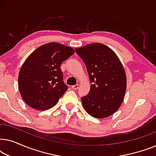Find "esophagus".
<instances>
[{"label": "esophagus", "instance_id": "obj_1", "mask_svg": "<svg viewBox=\"0 0 156 156\" xmlns=\"http://www.w3.org/2000/svg\"><path fill=\"white\" fill-rule=\"evenodd\" d=\"M79 88V84H75V85H73V86H72V89H73V90H76Z\"/></svg>", "mask_w": 156, "mask_h": 156}]
</instances>
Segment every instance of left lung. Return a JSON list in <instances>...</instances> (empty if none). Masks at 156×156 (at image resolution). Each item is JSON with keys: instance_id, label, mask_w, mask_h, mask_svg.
<instances>
[{"instance_id": "8db88e82", "label": "left lung", "mask_w": 156, "mask_h": 156, "mask_svg": "<svg viewBox=\"0 0 156 156\" xmlns=\"http://www.w3.org/2000/svg\"><path fill=\"white\" fill-rule=\"evenodd\" d=\"M75 51L86 65L90 91L82 97L83 107L91 116L103 119L121 106L126 90L123 67L114 51L101 43H91Z\"/></svg>"}]
</instances>
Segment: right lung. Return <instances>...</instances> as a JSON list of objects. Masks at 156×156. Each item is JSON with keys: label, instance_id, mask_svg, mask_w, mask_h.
<instances>
[{"label": "right lung", "instance_id": "right-lung-1", "mask_svg": "<svg viewBox=\"0 0 156 156\" xmlns=\"http://www.w3.org/2000/svg\"><path fill=\"white\" fill-rule=\"evenodd\" d=\"M74 53L70 47L49 42L29 55L18 75L19 90L27 105L48 110L57 103L68 89L63 82L61 65Z\"/></svg>", "mask_w": 156, "mask_h": 156}]
</instances>
